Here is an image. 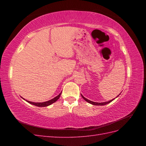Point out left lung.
Instances as JSON below:
<instances>
[{
  "label": "left lung",
  "instance_id": "8db88e82",
  "mask_svg": "<svg viewBox=\"0 0 146 146\" xmlns=\"http://www.w3.org/2000/svg\"><path fill=\"white\" fill-rule=\"evenodd\" d=\"M118 95V96H119ZM118 96H117V97H118ZM82 98L85 99V100H86V102H88V103H90V104H92V105H106V104H109V103H110L112 101V100H109V101H108V102H102V103H99V102H92V101H91V100H88V99H86L85 98H84V97L82 95Z\"/></svg>",
  "mask_w": 146,
  "mask_h": 146
}]
</instances>
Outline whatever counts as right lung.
Instances as JSON below:
<instances>
[{
    "instance_id": "obj_1",
    "label": "right lung",
    "mask_w": 146,
    "mask_h": 146,
    "mask_svg": "<svg viewBox=\"0 0 146 146\" xmlns=\"http://www.w3.org/2000/svg\"><path fill=\"white\" fill-rule=\"evenodd\" d=\"M61 94V93H60L59 95H58L56 97H55V98L52 99L48 100V101L44 102H42V103H35V102H30V101H27V100H26V101H27V102H29V104H32V105H35V106H37V107H47V106L51 105L53 103L55 102L60 98Z\"/></svg>"
}]
</instances>
